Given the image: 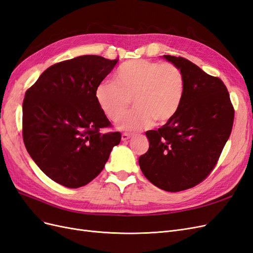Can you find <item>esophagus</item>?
<instances>
[{"label":"esophagus","instance_id":"esophagus-1","mask_svg":"<svg viewBox=\"0 0 253 253\" xmlns=\"http://www.w3.org/2000/svg\"><path fill=\"white\" fill-rule=\"evenodd\" d=\"M131 135H129V134H126V133H125V134H122L121 135V140L122 141H126V140H128L129 138H131Z\"/></svg>","mask_w":253,"mask_h":253}]
</instances>
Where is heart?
<instances>
[{
    "label": "heart",
    "mask_w": 253,
    "mask_h": 253,
    "mask_svg": "<svg viewBox=\"0 0 253 253\" xmlns=\"http://www.w3.org/2000/svg\"><path fill=\"white\" fill-rule=\"evenodd\" d=\"M185 91L181 71L170 63L132 60L122 64L115 83L98 84L95 97L99 108L109 119L116 121L128 108L130 99L136 108L119 119L124 131H138L152 125H164L177 113Z\"/></svg>",
    "instance_id": "1"
}]
</instances>
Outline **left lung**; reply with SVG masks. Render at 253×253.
I'll use <instances>...</instances> for the list:
<instances>
[{"mask_svg": "<svg viewBox=\"0 0 253 253\" xmlns=\"http://www.w3.org/2000/svg\"><path fill=\"white\" fill-rule=\"evenodd\" d=\"M164 58L181 71L185 91L175 116L145 132L150 147L138 163L153 185L178 192L198 185L215 167L231 134L234 110L219 78L185 58Z\"/></svg>", "mask_w": 253, "mask_h": 253, "instance_id": "left-lung-1", "label": "left lung"}]
</instances>
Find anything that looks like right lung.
<instances>
[{
	"mask_svg": "<svg viewBox=\"0 0 253 253\" xmlns=\"http://www.w3.org/2000/svg\"><path fill=\"white\" fill-rule=\"evenodd\" d=\"M118 62L85 55L53 64L28 88L23 101V140L30 157L50 179L67 188L99 175L119 132L97 103L99 83Z\"/></svg>",
	"mask_w": 253,
	"mask_h": 253,
	"instance_id": "add662e5",
	"label": "right lung"
}]
</instances>
